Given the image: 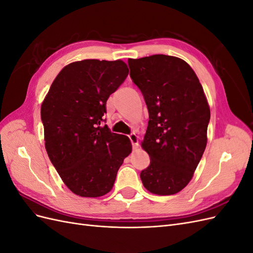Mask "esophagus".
<instances>
[{"label": "esophagus", "mask_w": 253, "mask_h": 253, "mask_svg": "<svg viewBox=\"0 0 253 253\" xmlns=\"http://www.w3.org/2000/svg\"><path fill=\"white\" fill-rule=\"evenodd\" d=\"M128 138L131 140L132 144H133V148H137L138 147V136H137L135 133H131L128 135Z\"/></svg>", "instance_id": "1"}]
</instances>
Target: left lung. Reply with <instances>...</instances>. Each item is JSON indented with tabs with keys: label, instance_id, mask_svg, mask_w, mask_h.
<instances>
[{
	"label": "left lung",
	"instance_id": "left-lung-1",
	"mask_svg": "<svg viewBox=\"0 0 253 253\" xmlns=\"http://www.w3.org/2000/svg\"><path fill=\"white\" fill-rule=\"evenodd\" d=\"M127 63L150 119L141 145L151 162L140 172L141 181L151 193H178L192 179L207 145L210 109L203 86L177 57L153 55Z\"/></svg>",
	"mask_w": 253,
	"mask_h": 253
}]
</instances>
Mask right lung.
Instances as JSON below:
<instances>
[{
	"mask_svg": "<svg viewBox=\"0 0 253 253\" xmlns=\"http://www.w3.org/2000/svg\"><path fill=\"white\" fill-rule=\"evenodd\" d=\"M127 74L121 60L73 62L58 74L42 103L45 149L61 179L76 195L109 193L132 151L126 136L101 126L106 101Z\"/></svg>",
	"mask_w": 253,
	"mask_h": 253,
	"instance_id": "obj_1",
	"label": "right lung"
}]
</instances>
